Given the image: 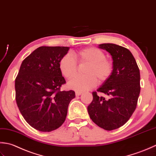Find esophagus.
Here are the masks:
<instances>
[{"mask_svg": "<svg viewBox=\"0 0 156 156\" xmlns=\"http://www.w3.org/2000/svg\"><path fill=\"white\" fill-rule=\"evenodd\" d=\"M83 94V92H81V91H76L75 92V95L77 96H80V95H81Z\"/></svg>", "mask_w": 156, "mask_h": 156, "instance_id": "esophagus-1", "label": "esophagus"}]
</instances>
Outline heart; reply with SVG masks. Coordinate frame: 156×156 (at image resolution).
I'll use <instances>...</instances> for the list:
<instances>
[{
    "mask_svg": "<svg viewBox=\"0 0 156 156\" xmlns=\"http://www.w3.org/2000/svg\"><path fill=\"white\" fill-rule=\"evenodd\" d=\"M74 56L79 62H87L89 65L84 76H77L69 82L70 89L77 91L91 90L97 85L98 80L103 83L110 78L113 73L112 61L106 58L105 53L98 48L89 47L77 50ZM59 70L63 77L70 79L77 73V64L69 55L63 56L59 60Z\"/></svg>",
    "mask_w": 156,
    "mask_h": 156,
    "instance_id": "obj_1",
    "label": "heart"
}]
</instances>
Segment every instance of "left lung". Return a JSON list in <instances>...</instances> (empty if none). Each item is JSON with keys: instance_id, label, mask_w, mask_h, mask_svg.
<instances>
[{"instance_id": "left-lung-1", "label": "left lung", "mask_w": 156, "mask_h": 156, "mask_svg": "<svg viewBox=\"0 0 156 156\" xmlns=\"http://www.w3.org/2000/svg\"><path fill=\"white\" fill-rule=\"evenodd\" d=\"M113 59V73L110 78L97 91L87 107L90 119L106 131L123 126L136 109L140 86V72L132 53L125 47L114 44H100ZM109 96L108 99L97 96V92Z\"/></svg>"}]
</instances>
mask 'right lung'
I'll list each match as a JSON object with an SVG mask.
<instances>
[{
	"instance_id": "1",
	"label": "right lung",
	"mask_w": 156,
	"mask_h": 156,
	"mask_svg": "<svg viewBox=\"0 0 156 156\" xmlns=\"http://www.w3.org/2000/svg\"><path fill=\"white\" fill-rule=\"evenodd\" d=\"M69 47L41 46L22 62L15 79V100L29 125L42 132L56 130L64 123L74 91H61L66 83L59 60Z\"/></svg>"
}]
</instances>
